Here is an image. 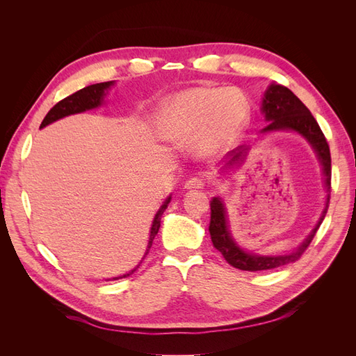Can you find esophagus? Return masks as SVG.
Listing matches in <instances>:
<instances>
[{
  "instance_id": "1",
  "label": "esophagus",
  "mask_w": 356,
  "mask_h": 356,
  "mask_svg": "<svg viewBox=\"0 0 356 356\" xmlns=\"http://www.w3.org/2000/svg\"><path fill=\"white\" fill-rule=\"evenodd\" d=\"M204 187V181L200 178H190L188 181H186L184 188L186 190H199Z\"/></svg>"
}]
</instances>
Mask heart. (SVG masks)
Listing matches in <instances>:
<instances>
[{
	"label": "heart",
	"mask_w": 356,
	"mask_h": 356,
	"mask_svg": "<svg viewBox=\"0 0 356 356\" xmlns=\"http://www.w3.org/2000/svg\"><path fill=\"white\" fill-rule=\"evenodd\" d=\"M250 117V101L241 89L193 88L161 105L159 134L174 145L195 143L200 157H212L242 135Z\"/></svg>",
	"instance_id": "obj_1"
}]
</instances>
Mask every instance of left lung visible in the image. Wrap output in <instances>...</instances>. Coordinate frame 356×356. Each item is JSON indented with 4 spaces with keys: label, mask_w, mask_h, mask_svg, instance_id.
I'll list each match as a JSON object with an SVG mask.
<instances>
[{
    "label": "left lung",
    "mask_w": 356,
    "mask_h": 356,
    "mask_svg": "<svg viewBox=\"0 0 356 356\" xmlns=\"http://www.w3.org/2000/svg\"><path fill=\"white\" fill-rule=\"evenodd\" d=\"M261 113L268 123L261 134H270L277 131H291L303 136L306 141L314 148V152L322 166V174H324V182L327 188V202L325 208L322 211L319 221L316 222L315 229L310 232L307 238L301 242L296 250H293L284 255H260L245 251L241 248L229 229L227 211H225L224 202L221 197H213L211 200V222L209 233L213 246L222 254L230 266L241 268L248 272H260V270H272L276 267H282L285 264L294 263L303 255L306 248L310 245L314 236L316 234L321 222L324 221L325 213L328 211L330 203V190H331V154L327 139L322 134L315 117L310 114L307 106L301 102L297 96L291 92L285 86L270 84L267 88L263 101H261ZM250 147H242L238 152L233 153V159L229 161L227 166L232 169L233 166L242 165L245 156L248 154Z\"/></svg>",
    "instance_id": "left-lung-1"
}]
</instances>
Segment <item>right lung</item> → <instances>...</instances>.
<instances>
[{"instance_id":"1","label":"right lung","mask_w":356,"mask_h":356,"mask_svg":"<svg viewBox=\"0 0 356 356\" xmlns=\"http://www.w3.org/2000/svg\"><path fill=\"white\" fill-rule=\"evenodd\" d=\"M111 86H114V81H105V83H96V84H92V86H88V88H84L79 92H75L72 95H70L68 98L59 101L53 108L47 113V115L44 117V120L41 122V126L40 129L46 127L47 124L53 123L59 120V118H63L67 115H71V114H79V113H84L88 110H93V108H98V106H101L104 104V98L106 96V93H108V89L111 88ZM170 196L163 202V204H161L160 209L157 211V213L154 215V220H153V224H152V230H149V238H148V245H147V251L143 257V260L145 258V255L148 254L149 248H152L153 245V241L156 238V234L159 233V229H160V218L161 215H163V212L166 211L168 204L170 202ZM143 260L139 261V264L132 268L131 272H127L122 276H115L113 277V281H117V279H123V277H127L131 276L136 268L141 266Z\"/></svg>"}]
</instances>
